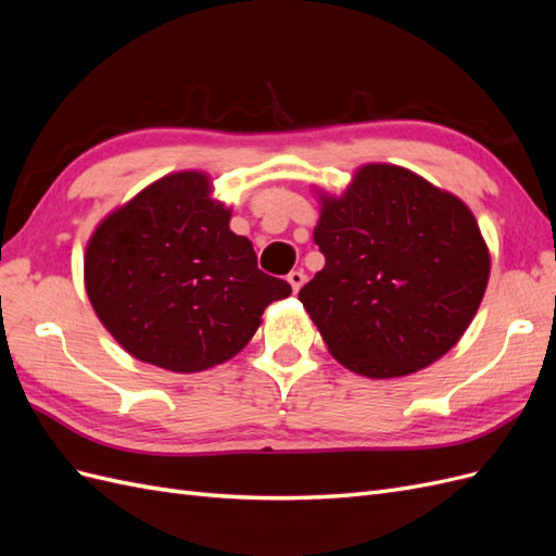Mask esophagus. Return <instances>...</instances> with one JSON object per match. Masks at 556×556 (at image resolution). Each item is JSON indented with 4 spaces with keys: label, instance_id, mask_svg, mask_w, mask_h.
<instances>
[{
    "label": "esophagus",
    "instance_id": "esophagus-1",
    "mask_svg": "<svg viewBox=\"0 0 556 556\" xmlns=\"http://www.w3.org/2000/svg\"><path fill=\"white\" fill-rule=\"evenodd\" d=\"M288 282L292 285V292H299L301 288H304V282H306V274H304V271H290V276H288Z\"/></svg>",
    "mask_w": 556,
    "mask_h": 556
}]
</instances>
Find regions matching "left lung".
I'll list each match as a JSON object with an SVG mask.
<instances>
[{
  "instance_id": "left-lung-1",
  "label": "left lung",
  "mask_w": 556,
  "mask_h": 556,
  "mask_svg": "<svg viewBox=\"0 0 556 556\" xmlns=\"http://www.w3.org/2000/svg\"><path fill=\"white\" fill-rule=\"evenodd\" d=\"M313 239L325 268L299 301L352 374L410 376L459 343L490 280L476 215L396 164L371 162L341 197L319 190Z\"/></svg>"
}]
</instances>
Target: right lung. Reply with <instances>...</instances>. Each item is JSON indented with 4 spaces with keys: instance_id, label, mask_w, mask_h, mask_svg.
I'll use <instances>...</instances> for the list:
<instances>
[{
    "instance_id": "right-lung-1",
    "label": "right lung",
    "mask_w": 556,
    "mask_h": 556,
    "mask_svg": "<svg viewBox=\"0 0 556 556\" xmlns=\"http://www.w3.org/2000/svg\"><path fill=\"white\" fill-rule=\"evenodd\" d=\"M211 176L176 172L150 182L92 231L83 260L90 304L139 362L199 374L237 357L290 282L257 268Z\"/></svg>"
}]
</instances>
